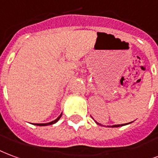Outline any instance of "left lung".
Masks as SVG:
<instances>
[{"mask_svg":"<svg viewBox=\"0 0 158 158\" xmlns=\"http://www.w3.org/2000/svg\"><path fill=\"white\" fill-rule=\"evenodd\" d=\"M98 125V123H97ZM100 125V124H99ZM123 125H125V124L124 125H113L112 127H119V126H123Z\"/></svg>","mask_w":158,"mask_h":158,"instance_id":"obj_1","label":"left lung"}]
</instances>
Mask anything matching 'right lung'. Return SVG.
<instances>
[{"mask_svg": "<svg viewBox=\"0 0 158 158\" xmlns=\"http://www.w3.org/2000/svg\"><path fill=\"white\" fill-rule=\"evenodd\" d=\"M61 115H62V114H60V115L59 116L58 118H56V119H55V120H54V121H52V122H49V123H47V124H36V125H40V126H44V125H53V124H55V123H56V122L58 121L59 119H60V117H61Z\"/></svg>", "mask_w": 158, "mask_h": 158, "instance_id": "right-lung-1", "label": "right lung"}]
</instances>
